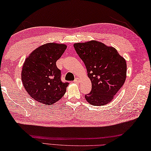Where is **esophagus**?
<instances>
[{
    "instance_id": "obj_1",
    "label": "esophagus",
    "mask_w": 151,
    "mask_h": 151,
    "mask_svg": "<svg viewBox=\"0 0 151 151\" xmlns=\"http://www.w3.org/2000/svg\"><path fill=\"white\" fill-rule=\"evenodd\" d=\"M73 82L76 83H79V79L78 78H76L74 79V81H73Z\"/></svg>"
}]
</instances>
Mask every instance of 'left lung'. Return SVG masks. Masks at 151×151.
I'll use <instances>...</instances> for the list:
<instances>
[{"label": "left lung", "instance_id": "left-lung-1", "mask_svg": "<svg viewBox=\"0 0 151 151\" xmlns=\"http://www.w3.org/2000/svg\"><path fill=\"white\" fill-rule=\"evenodd\" d=\"M73 47L92 83L91 93L85 95L86 100L93 106L109 103L125 82V59L114 47L96 40L77 43Z\"/></svg>", "mask_w": 151, "mask_h": 151}]
</instances>
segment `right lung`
<instances>
[{"label": "right lung", "instance_id": "right-lung-1", "mask_svg": "<svg viewBox=\"0 0 151 151\" xmlns=\"http://www.w3.org/2000/svg\"><path fill=\"white\" fill-rule=\"evenodd\" d=\"M66 47L64 44L49 43L40 46L26 58L21 79L24 88L34 100L51 105L65 94L69 83L61 81V72L56 62Z\"/></svg>", "mask_w": 151, "mask_h": 151}]
</instances>
